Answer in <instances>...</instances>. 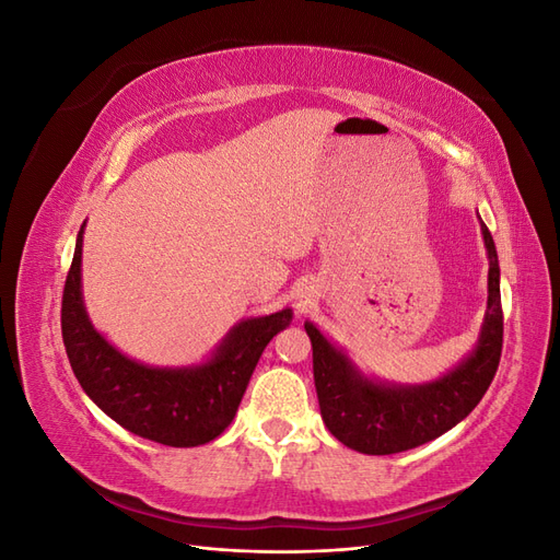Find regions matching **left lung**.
Masks as SVG:
<instances>
[{"label":"left lung","instance_id":"1","mask_svg":"<svg viewBox=\"0 0 560 560\" xmlns=\"http://www.w3.org/2000/svg\"><path fill=\"white\" fill-rule=\"evenodd\" d=\"M481 235L488 254V306L479 341L460 364L436 381L397 385L371 378L313 322L303 325L313 343L322 420L348 448L393 455L422 446L465 420L486 395L502 352V301L498 249L483 222Z\"/></svg>","mask_w":560,"mask_h":560}]
</instances>
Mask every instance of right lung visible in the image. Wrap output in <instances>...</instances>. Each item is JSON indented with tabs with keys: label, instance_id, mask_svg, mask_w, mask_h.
Returning a JSON list of instances; mask_svg holds the SVG:
<instances>
[{
	"label": "right lung",
	"instance_id": "1",
	"mask_svg": "<svg viewBox=\"0 0 560 560\" xmlns=\"http://www.w3.org/2000/svg\"><path fill=\"white\" fill-rule=\"evenodd\" d=\"M83 229L86 222L62 292V341L83 393L118 425L149 442L175 448L212 442L231 425L264 348L290 327L292 311L241 319L200 364H142L114 348L83 306Z\"/></svg>",
	"mask_w": 560,
	"mask_h": 560
}]
</instances>
